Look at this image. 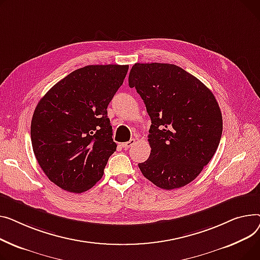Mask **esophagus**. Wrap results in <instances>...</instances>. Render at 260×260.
Here are the masks:
<instances>
[{"label":"esophagus","instance_id":"esophagus-1","mask_svg":"<svg viewBox=\"0 0 260 260\" xmlns=\"http://www.w3.org/2000/svg\"><path fill=\"white\" fill-rule=\"evenodd\" d=\"M134 144H135V140H134V139H132V140H130L129 142H126V143H123V144H121V147H123L124 149H129V148H130V147H132Z\"/></svg>","mask_w":260,"mask_h":260}]
</instances>
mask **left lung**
<instances>
[{
	"mask_svg": "<svg viewBox=\"0 0 260 260\" xmlns=\"http://www.w3.org/2000/svg\"><path fill=\"white\" fill-rule=\"evenodd\" d=\"M129 86L141 95L151 118V153L139 164L143 175L165 190L188 185L220 142L222 116L214 94L194 75L172 64H134Z\"/></svg>",
	"mask_w": 260,
	"mask_h": 260,
	"instance_id": "8db88e82",
	"label": "left lung"
}]
</instances>
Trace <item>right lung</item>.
I'll return each mask as SVG.
<instances>
[{
  "label": "right lung",
  "mask_w": 260,
  "mask_h": 260,
  "mask_svg": "<svg viewBox=\"0 0 260 260\" xmlns=\"http://www.w3.org/2000/svg\"><path fill=\"white\" fill-rule=\"evenodd\" d=\"M128 65H89L56 83L31 120L32 149L44 173L68 192L82 193L102 178L116 150L107 107Z\"/></svg>",
  "instance_id": "obj_1"
}]
</instances>
